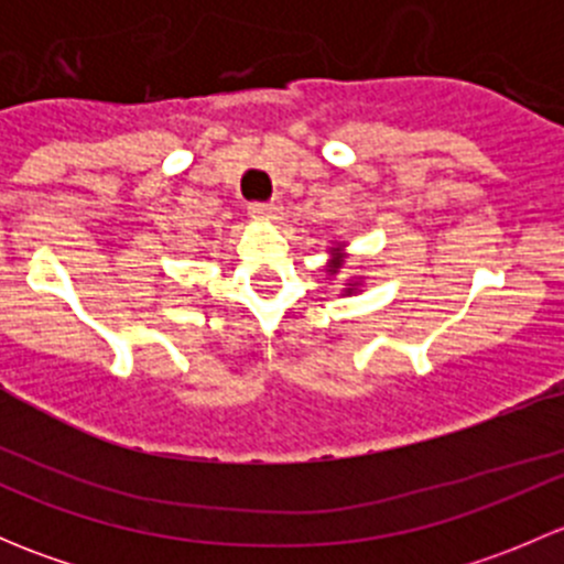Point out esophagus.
I'll list each match as a JSON object with an SVG mask.
<instances>
[{
  "instance_id": "1",
  "label": "esophagus",
  "mask_w": 564,
  "mask_h": 564,
  "mask_svg": "<svg viewBox=\"0 0 564 564\" xmlns=\"http://www.w3.org/2000/svg\"><path fill=\"white\" fill-rule=\"evenodd\" d=\"M248 213L253 215V218H261V220H278L281 218V204L278 202H253L248 204Z\"/></svg>"
}]
</instances>
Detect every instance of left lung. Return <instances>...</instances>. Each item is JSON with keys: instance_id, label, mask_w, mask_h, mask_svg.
Instances as JSON below:
<instances>
[{"instance_id": "left-lung-1", "label": "left lung", "mask_w": 564, "mask_h": 564, "mask_svg": "<svg viewBox=\"0 0 564 564\" xmlns=\"http://www.w3.org/2000/svg\"><path fill=\"white\" fill-rule=\"evenodd\" d=\"M338 270H340V259H335L333 267H329L327 272H333V275H335V272H338ZM351 292H355V289H346V294H351Z\"/></svg>"}]
</instances>
